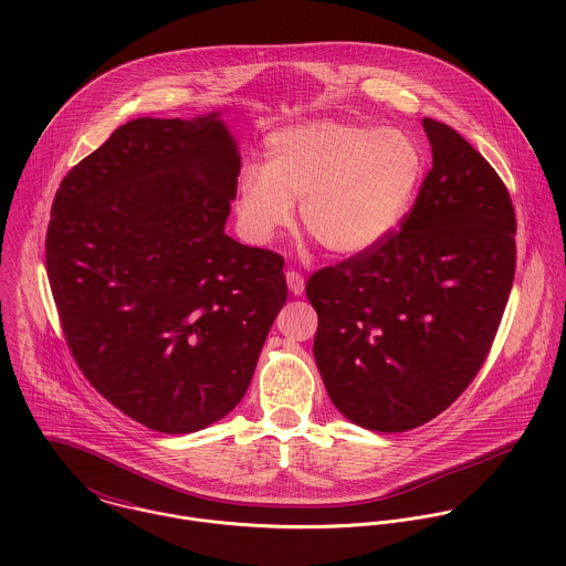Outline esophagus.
<instances>
[{
  "label": "esophagus",
  "mask_w": 566,
  "mask_h": 566,
  "mask_svg": "<svg viewBox=\"0 0 566 566\" xmlns=\"http://www.w3.org/2000/svg\"><path fill=\"white\" fill-rule=\"evenodd\" d=\"M285 279H287V287H290V292H292L294 296H301V294L305 292V276H303L301 272L287 270Z\"/></svg>",
  "instance_id": "esophagus-1"
}]
</instances>
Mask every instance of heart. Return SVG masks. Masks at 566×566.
Listing matches in <instances>:
<instances>
[{
    "label": "heart",
    "instance_id": "b5f03b06",
    "mask_svg": "<svg viewBox=\"0 0 566 566\" xmlns=\"http://www.w3.org/2000/svg\"><path fill=\"white\" fill-rule=\"evenodd\" d=\"M422 159L399 130L321 119L281 128L265 142L263 167L238 180V218L250 242H270L301 227L326 252L350 256L386 240L409 207Z\"/></svg>",
    "mask_w": 566,
    "mask_h": 566
}]
</instances>
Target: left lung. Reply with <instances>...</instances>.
Instances as JSON below:
<instances>
[{
    "label": "left lung",
    "instance_id": "1",
    "mask_svg": "<svg viewBox=\"0 0 566 566\" xmlns=\"http://www.w3.org/2000/svg\"><path fill=\"white\" fill-rule=\"evenodd\" d=\"M433 165L401 229L314 272V357L333 405L373 431L442 413L490 353L516 268L512 198L451 126L422 119Z\"/></svg>",
    "mask_w": 566,
    "mask_h": 566
}]
</instances>
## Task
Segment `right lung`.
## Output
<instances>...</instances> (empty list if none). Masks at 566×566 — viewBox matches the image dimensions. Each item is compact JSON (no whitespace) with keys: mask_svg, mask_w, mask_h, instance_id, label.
Returning <instances> with one entry per match:
<instances>
[{"mask_svg":"<svg viewBox=\"0 0 566 566\" xmlns=\"http://www.w3.org/2000/svg\"><path fill=\"white\" fill-rule=\"evenodd\" d=\"M240 153L220 113L139 117L63 178L45 268L88 384L161 433L242 401L287 301L283 256L224 233Z\"/></svg>","mask_w":566,"mask_h":566,"instance_id":"add662e5","label":"right lung"}]
</instances>
